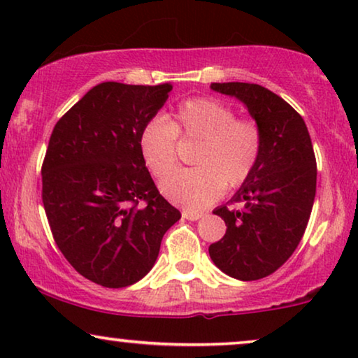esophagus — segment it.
Masks as SVG:
<instances>
[{"mask_svg":"<svg viewBox=\"0 0 358 358\" xmlns=\"http://www.w3.org/2000/svg\"><path fill=\"white\" fill-rule=\"evenodd\" d=\"M202 217H203V213H200V212H190V210H184L182 212V218L190 220V222H197V220H200Z\"/></svg>","mask_w":358,"mask_h":358,"instance_id":"esophagus-1","label":"esophagus"}]
</instances>
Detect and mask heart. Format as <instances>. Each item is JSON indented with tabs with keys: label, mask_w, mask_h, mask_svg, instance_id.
Listing matches in <instances>:
<instances>
[{
	"label": "heart",
	"mask_w": 358,
	"mask_h": 358,
	"mask_svg": "<svg viewBox=\"0 0 358 358\" xmlns=\"http://www.w3.org/2000/svg\"><path fill=\"white\" fill-rule=\"evenodd\" d=\"M178 138L199 141L195 168L179 169L161 182L171 202L189 210L213 203L224 187H239L256 168L262 150L257 122L239 119L236 112L213 97L187 99L169 119L155 117L140 131V151L151 174L164 178L178 161Z\"/></svg>",
	"instance_id": "heart-1"
}]
</instances>
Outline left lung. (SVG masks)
Instances as JSON below:
<instances>
[{
	"label": "left lung",
	"instance_id": "left-lung-1",
	"mask_svg": "<svg viewBox=\"0 0 358 358\" xmlns=\"http://www.w3.org/2000/svg\"><path fill=\"white\" fill-rule=\"evenodd\" d=\"M213 91L241 101L262 134L252 174L218 207L227 233L210 244L215 266L238 280H259L287 262L305 233L316 195V158L305 120L293 107L251 83H212Z\"/></svg>",
	"mask_w": 358,
	"mask_h": 358
}]
</instances>
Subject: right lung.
Here are the masks:
<instances>
[{
    "label": "right lung",
    "mask_w": 358,
    "mask_h": 358,
    "mask_svg": "<svg viewBox=\"0 0 358 358\" xmlns=\"http://www.w3.org/2000/svg\"><path fill=\"white\" fill-rule=\"evenodd\" d=\"M171 90L169 83H101L52 131L42 164L43 208L63 256L97 285L141 280L180 218L156 189L138 141Z\"/></svg>",
    "instance_id": "right-lung-1"
}]
</instances>
